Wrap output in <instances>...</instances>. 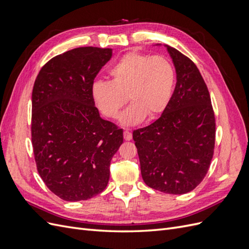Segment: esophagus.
Instances as JSON below:
<instances>
[{
	"mask_svg": "<svg viewBox=\"0 0 249 249\" xmlns=\"http://www.w3.org/2000/svg\"><path fill=\"white\" fill-rule=\"evenodd\" d=\"M132 137H133V135H132V132L130 130H124V138L125 140L129 141V140L132 139Z\"/></svg>",
	"mask_w": 249,
	"mask_h": 249,
	"instance_id": "34e87169",
	"label": "esophagus"
}]
</instances>
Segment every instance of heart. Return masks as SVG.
<instances>
[{
	"label": "heart",
	"mask_w": 249,
	"mask_h": 249,
	"mask_svg": "<svg viewBox=\"0 0 249 249\" xmlns=\"http://www.w3.org/2000/svg\"><path fill=\"white\" fill-rule=\"evenodd\" d=\"M110 81H95L91 95L96 108L109 119L118 117L127 100L131 105L122 116L125 125L154 119L166 110L175 89L176 70L164 56L130 52L109 70Z\"/></svg>",
	"instance_id": "heart-1"
}]
</instances>
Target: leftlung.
Returning a JSON list of instances; mask_svg holds the SVG:
<instances>
[{"instance_id":"1","label":"left lung","mask_w":249,"mask_h":249,"mask_svg":"<svg viewBox=\"0 0 249 249\" xmlns=\"http://www.w3.org/2000/svg\"><path fill=\"white\" fill-rule=\"evenodd\" d=\"M177 71L168 106L155 123L133 132L141 176L153 189L169 194L192 191L205 178L215 147V115L197 66L166 46Z\"/></svg>"}]
</instances>
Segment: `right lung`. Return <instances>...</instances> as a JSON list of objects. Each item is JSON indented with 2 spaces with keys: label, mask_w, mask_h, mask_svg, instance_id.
<instances>
[{
  "label": "right lung",
  "mask_w": 249,
  "mask_h": 249,
  "mask_svg": "<svg viewBox=\"0 0 249 249\" xmlns=\"http://www.w3.org/2000/svg\"><path fill=\"white\" fill-rule=\"evenodd\" d=\"M111 49L83 47L44 64L32 92L31 139L37 171L66 201L91 198L107 187L123 129L104 120L91 95Z\"/></svg>",
  "instance_id": "right-lung-1"
}]
</instances>
